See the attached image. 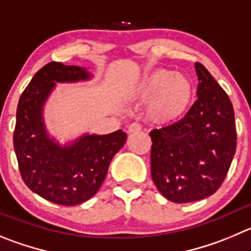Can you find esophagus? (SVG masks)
Here are the masks:
<instances>
[{
	"label": "esophagus",
	"instance_id": "esophagus-1",
	"mask_svg": "<svg viewBox=\"0 0 251 251\" xmlns=\"http://www.w3.org/2000/svg\"><path fill=\"white\" fill-rule=\"evenodd\" d=\"M141 130V125L139 123H132L128 125L127 127V132L128 133H135V132H139Z\"/></svg>",
	"mask_w": 251,
	"mask_h": 251
}]
</instances>
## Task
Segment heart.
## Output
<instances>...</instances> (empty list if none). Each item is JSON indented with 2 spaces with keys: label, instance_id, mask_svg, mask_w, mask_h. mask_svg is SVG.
Wrapping results in <instances>:
<instances>
[{
  "label": "heart",
  "instance_id": "b5f03b06",
  "mask_svg": "<svg viewBox=\"0 0 251 251\" xmlns=\"http://www.w3.org/2000/svg\"><path fill=\"white\" fill-rule=\"evenodd\" d=\"M193 98V84L181 73L157 69L140 79L130 90V99L147 102L146 114L152 123L167 125L181 119Z\"/></svg>",
  "mask_w": 251,
  "mask_h": 251
}]
</instances>
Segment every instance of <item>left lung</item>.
I'll return each instance as SVG.
<instances>
[{
	"label": "left lung",
	"instance_id": "left-lung-1",
	"mask_svg": "<svg viewBox=\"0 0 251 251\" xmlns=\"http://www.w3.org/2000/svg\"><path fill=\"white\" fill-rule=\"evenodd\" d=\"M197 97L184 118L150 132L151 175L168 201L189 203L212 196L226 179L236 150L230 99L201 63Z\"/></svg>",
	"mask_w": 251,
	"mask_h": 251
}]
</instances>
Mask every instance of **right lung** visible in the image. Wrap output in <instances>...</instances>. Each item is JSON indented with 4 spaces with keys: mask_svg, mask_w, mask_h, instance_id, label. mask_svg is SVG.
Returning a JSON list of instances; mask_svg holds the SVG:
<instances>
[{
    "mask_svg": "<svg viewBox=\"0 0 251 251\" xmlns=\"http://www.w3.org/2000/svg\"><path fill=\"white\" fill-rule=\"evenodd\" d=\"M90 78L85 68L48 63L34 74L18 101L13 146L21 176L30 191L55 204L76 205L90 200L126 142L121 130L107 135L85 133L64 146L49 136L43 107L55 83Z\"/></svg>",
    "mask_w": 251,
    "mask_h": 251,
    "instance_id": "obj_1",
    "label": "right lung"
}]
</instances>
